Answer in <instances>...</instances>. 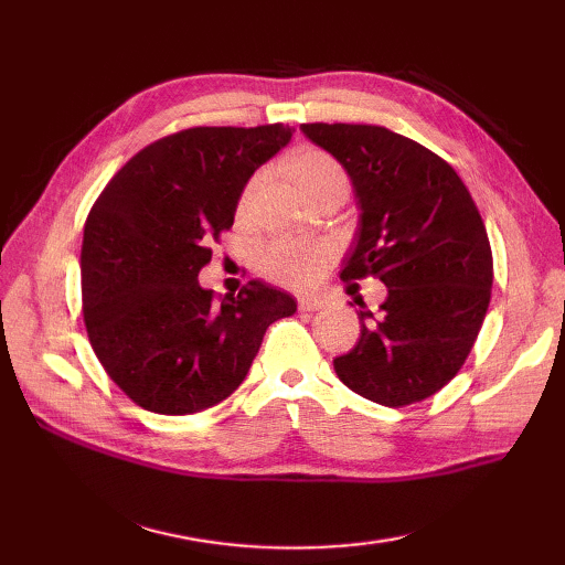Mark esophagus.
I'll return each instance as SVG.
<instances>
[{"mask_svg": "<svg viewBox=\"0 0 565 565\" xmlns=\"http://www.w3.org/2000/svg\"><path fill=\"white\" fill-rule=\"evenodd\" d=\"M328 303L322 301V298H316V296H303L298 298V310H306V313H313V310H320L326 308Z\"/></svg>", "mask_w": 565, "mask_h": 565, "instance_id": "1", "label": "esophagus"}]
</instances>
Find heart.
I'll list each match as a JSON object with an SVG mask.
<instances>
[{
	"instance_id": "obj_1",
	"label": "heart",
	"mask_w": 565,
	"mask_h": 565,
	"mask_svg": "<svg viewBox=\"0 0 565 565\" xmlns=\"http://www.w3.org/2000/svg\"><path fill=\"white\" fill-rule=\"evenodd\" d=\"M286 170L294 177L298 189L313 201L328 191H347V172L344 167L332 158L330 152L320 148H301L289 154ZM262 186V174H255L245 184L239 194L237 211L245 215L255 203L257 191ZM332 262V247L326 243H308V239H276V243L262 249L259 269L271 281L289 286L296 291H308L320 281V276L328 271Z\"/></svg>"
}]
</instances>
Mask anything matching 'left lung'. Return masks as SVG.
<instances>
[{
    "instance_id": "8db88e82",
    "label": "left lung",
    "mask_w": 565,
    "mask_h": 565,
    "mask_svg": "<svg viewBox=\"0 0 565 565\" xmlns=\"http://www.w3.org/2000/svg\"><path fill=\"white\" fill-rule=\"evenodd\" d=\"M350 174L359 225L342 281L386 284L381 316L359 310L354 350L334 359L347 388L379 405L425 401L459 374L493 289V252L461 177L383 126L303 124Z\"/></svg>"
}]
</instances>
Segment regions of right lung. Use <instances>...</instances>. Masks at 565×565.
<instances>
[{"instance_id":"1","label":"right lung","mask_w":565,"mask_h":565,"mask_svg":"<svg viewBox=\"0 0 565 565\" xmlns=\"http://www.w3.org/2000/svg\"><path fill=\"white\" fill-rule=\"evenodd\" d=\"M294 128H189L134 154L99 194L82 239L84 326L106 374L158 415H191L245 381L294 296L252 279L215 301L199 284L211 239L235 221L249 177Z\"/></svg>"}]
</instances>
